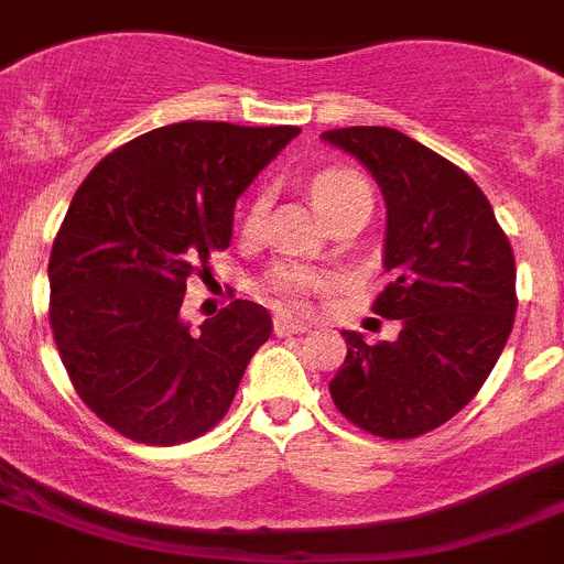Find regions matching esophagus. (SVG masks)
Wrapping results in <instances>:
<instances>
[{"label": "esophagus", "mask_w": 564, "mask_h": 564, "mask_svg": "<svg viewBox=\"0 0 564 564\" xmlns=\"http://www.w3.org/2000/svg\"><path fill=\"white\" fill-rule=\"evenodd\" d=\"M310 329V326H306V323H301V321H292V317H286V315H278L275 317V335L278 337H283V335H303V332Z\"/></svg>", "instance_id": "1"}]
</instances>
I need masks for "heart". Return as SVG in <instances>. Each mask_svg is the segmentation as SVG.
Instances as JSON below:
<instances>
[{
	"instance_id": "b5f03b06",
	"label": "heart",
	"mask_w": 564,
	"mask_h": 564,
	"mask_svg": "<svg viewBox=\"0 0 564 564\" xmlns=\"http://www.w3.org/2000/svg\"><path fill=\"white\" fill-rule=\"evenodd\" d=\"M312 198H315L317 209H321L326 218L337 213V209L349 207L351 200L357 198H371L369 184L364 181V175L351 173V170H326V173L317 175L312 181ZM263 209H267V198L258 195L252 200V207L247 213V232H254L261 227ZM317 286V275L312 269L301 267V263H278L272 272L267 275V289L283 306H303L306 295Z\"/></svg>"
}]
</instances>
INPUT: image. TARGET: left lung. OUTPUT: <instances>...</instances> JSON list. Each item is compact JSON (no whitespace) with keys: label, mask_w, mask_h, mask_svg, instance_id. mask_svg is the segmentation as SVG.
Segmentation results:
<instances>
[{"label":"left lung","mask_w":564,"mask_h":564,"mask_svg":"<svg viewBox=\"0 0 564 564\" xmlns=\"http://www.w3.org/2000/svg\"><path fill=\"white\" fill-rule=\"evenodd\" d=\"M323 139L383 189L389 283L371 312L400 321L398 340L375 346L343 332L346 360L329 394L375 437H420L471 403L506 349L517 312L511 241L471 175L400 130L340 127Z\"/></svg>","instance_id":"left-lung-1"}]
</instances>
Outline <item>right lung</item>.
Listing matches in <instances>:
<instances>
[{"label":"right lung","mask_w":564,"mask_h":564,"mask_svg":"<svg viewBox=\"0 0 564 564\" xmlns=\"http://www.w3.org/2000/svg\"><path fill=\"white\" fill-rule=\"evenodd\" d=\"M297 127L181 121L127 141L82 181L51 249V329L76 394L147 445L207 434L272 335L252 301L193 332L187 281L232 241L235 200Z\"/></svg>","instance_id":"1"}]
</instances>
